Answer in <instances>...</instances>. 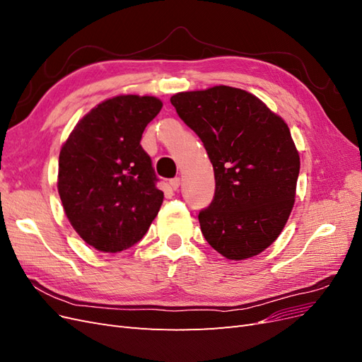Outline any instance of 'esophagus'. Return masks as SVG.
<instances>
[{
	"mask_svg": "<svg viewBox=\"0 0 362 362\" xmlns=\"http://www.w3.org/2000/svg\"><path fill=\"white\" fill-rule=\"evenodd\" d=\"M169 184H170V189L172 190H178L180 189V184H181V180L180 178H172L169 181Z\"/></svg>",
	"mask_w": 362,
	"mask_h": 362,
	"instance_id": "1",
	"label": "esophagus"
}]
</instances>
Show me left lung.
I'll return each mask as SVG.
<instances>
[{"instance_id":"8db88e82","label":"left lung","mask_w":362,"mask_h":362,"mask_svg":"<svg viewBox=\"0 0 362 362\" xmlns=\"http://www.w3.org/2000/svg\"><path fill=\"white\" fill-rule=\"evenodd\" d=\"M170 103L202 140L214 169V199L198 216L205 240L228 259L261 254L294 205L300 158L286 120L229 86L175 93Z\"/></svg>"}]
</instances>
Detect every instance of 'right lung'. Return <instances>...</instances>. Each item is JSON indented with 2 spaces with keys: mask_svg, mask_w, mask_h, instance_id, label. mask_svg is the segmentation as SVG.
<instances>
[{
  "mask_svg": "<svg viewBox=\"0 0 362 362\" xmlns=\"http://www.w3.org/2000/svg\"><path fill=\"white\" fill-rule=\"evenodd\" d=\"M161 107L156 96H113L84 115L60 149L57 189L64 214L96 250L131 247L160 211L164 194L140 140Z\"/></svg>",
  "mask_w": 362,
  "mask_h": 362,
  "instance_id": "add662e5",
  "label": "right lung"
}]
</instances>
